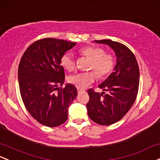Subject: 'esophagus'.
<instances>
[{
	"label": "esophagus",
	"mask_w": 160,
	"mask_h": 160,
	"mask_svg": "<svg viewBox=\"0 0 160 160\" xmlns=\"http://www.w3.org/2000/svg\"><path fill=\"white\" fill-rule=\"evenodd\" d=\"M85 90H83V89H80V88H77V92H78V93H82V92H84Z\"/></svg>",
	"instance_id": "obj_1"
}]
</instances>
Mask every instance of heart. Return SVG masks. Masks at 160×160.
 <instances>
[{
  "label": "heart",
  "instance_id": "heart-1",
  "mask_svg": "<svg viewBox=\"0 0 160 160\" xmlns=\"http://www.w3.org/2000/svg\"><path fill=\"white\" fill-rule=\"evenodd\" d=\"M80 53L84 58L90 59L89 70L95 71L83 72L69 77L68 81L77 88H85L93 83L97 75L100 78L107 77L112 73L115 65V58L111 53H105V50L97 46H87L80 50ZM62 67L68 71H73L76 67L73 54L70 52L63 53L60 58Z\"/></svg>",
  "mask_w": 160,
  "mask_h": 160
}]
</instances>
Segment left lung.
<instances>
[{"label": "left lung", "instance_id": "1", "mask_svg": "<svg viewBox=\"0 0 160 160\" xmlns=\"http://www.w3.org/2000/svg\"><path fill=\"white\" fill-rule=\"evenodd\" d=\"M95 42L108 45L114 50L117 64L113 72L99 85L103 92L87 90L90 97L87 113L96 123L109 126L120 120L133 105L139 90V70L135 56L125 45L110 40Z\"/></svg>", "mask_w": 160, "mask_h": 160}]
</instances>
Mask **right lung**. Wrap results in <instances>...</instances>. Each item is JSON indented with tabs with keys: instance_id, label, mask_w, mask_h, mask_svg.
I'll use <instances>...</instances> for the list:
<instances>
[{
	"instance_id": "add662e5",
	"label": "right lung",
	"mask_w": 160,
	"mask_h": 160,
	"mask_svg": "<svg viewBox=\"0 0 160 160\" xmlns=\"http://www.w3.org/2000/svg\"><path fill=\"white\" fill-rule=\"evenodd\" d=\"M76 44L55 38L38 40L28 47L20 61L18 81L23 104L32 117L46 127L66 122L69 107L77 95V88L70 83L58 88L65 78L60 58Z\"/></svg>"
}]
</instances>
